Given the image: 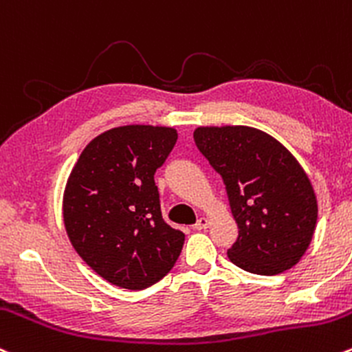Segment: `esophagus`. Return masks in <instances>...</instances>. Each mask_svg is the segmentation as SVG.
Instances as JSON below:
<instances>
[{
    "label": "esophagus",
    "instance_id": "esophagus-1",
    "mask_svg": "<svg viewBox=\"0 0 352 352\" xmlns=\"http://www.w3.org/2000/svg\"><path fill=\"white\" fill-rule=\"evenodd\" d=\"M210 226V220H208L207 217H200L197 222L194 223V229L195 230H206L207 227Z\"/></svg>",
    "mask_w": 352,
    "mask_h": 352
}]
</instances>
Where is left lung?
Here are the masks:
<instances>
[{
	"instance_id": "1",
	"label": "left lung",
	"mask_w": 352,
	"mask_h": 352,
	"mask_svg": "<svg viewBox=\"0 0 352 352\" xmlns=\"http://www.w3.org/2000/svg\"><path fill=\"white\" fill-rule=\"evenodd\" d=\"M194 140L222 177L237 222L230 262L258 276L296 265L318 220L314 188L296 157L269 133L244 125L199 126Z\"/></svg>"
}]
</instances>
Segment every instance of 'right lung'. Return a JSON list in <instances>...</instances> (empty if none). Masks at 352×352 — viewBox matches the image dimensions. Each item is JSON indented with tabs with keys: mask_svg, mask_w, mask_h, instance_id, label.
<instances>
[{
	"mask_svg": "<svg viewBox=\"0 0 352 352\" xmlns=\"http://www.w3.org/2000/svg\"><path fill=\"white\" fill-rule=\"evenodd\" d=\"M175 142L170 126H117L85 146L69 173L65 229L78 256L110 284L150 287L182 252L185 235L162 217L153 180Z\"/></svg>",
	"mask_w": 352,
	"mask_h": 352,
	"instance_id": "obj_1",
	"label": "right lung"
}]
</instances>
